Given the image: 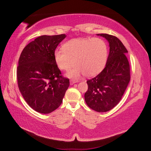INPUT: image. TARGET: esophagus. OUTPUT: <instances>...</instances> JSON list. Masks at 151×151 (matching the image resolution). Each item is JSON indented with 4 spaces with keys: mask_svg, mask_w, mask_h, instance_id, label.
<instances>
[{
    "mask_svg": "<svg viewBox=\"0 0 151 151\" xmlns=\"http://www.w3.org/2000/svg\"><path fill=\"white\" fill-rule=\"evenodd\" d=\"M76 83H77V81H75V80H70V85H73Z\"/></svg>",
    "mask_w": 151,
    "mask_h": 151,
    "instance_id": "obj_1",
    "label": "esophagus"
}]
</instances>
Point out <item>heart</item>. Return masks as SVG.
Here are the masks:
<instances>
[{"label":"heart","mask_w":151,"mask_h":151,"mask_svg":"<svg viewBox=\"0 0 151 151\" xmlns=\"http://www.w3.org/2000/svg\"><path fill=\"white\" fill-rule=\"evenodd\" d=\"M63 48L55 51V61L58 68L68 70V77L77 78L83 75L93 76L99 74L105 65L107 46L99 38H78L66 42Z\"/></svg>","instance_id":"1"}]
</instances>
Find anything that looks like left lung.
Listing matches in <instances>:
<instances>
[{
    "label": "left lung",
    "instance_id": "left-lung-1",
    "mask_svg": "<svg viewBox=\"0 0 151 151\" xmlns=\"http://www.w3.org/2000/svg\"><path fill=\"white\" fill-rule=\"evenodd\" d=\"M109 44V55L103 71L86 81L88 90L85 100L88 107L96 112H107L120 101L131 79L127 48L118 38L108 34H97Z\"/></svg>",
    "mask_w": 151,
    "mask_h": 151
}]
</instances>
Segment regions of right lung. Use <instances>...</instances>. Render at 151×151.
I'll use <instances>...</instances> for the list:
<instances>
[{"label":"right lung","instance_id":"add662e5","mask_svg":"<svg viewBox=\"0 0 151 151\" xmlns=\"http://www.w3.org/2000/svg\"><path fill=\"white\" fill-rule=\"evenodd\" d=\"M66 35H42L28 44L20 54L17 81L20 93L35 111L50 113L58 108L69 86L55 61V51Z\"/></svg>","mask_w":151,"mask_h":151}]
</instances>
